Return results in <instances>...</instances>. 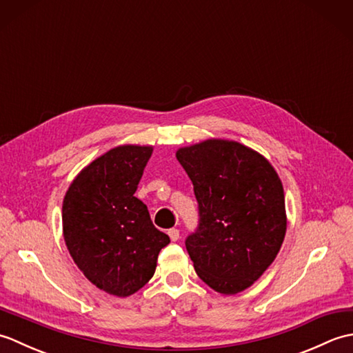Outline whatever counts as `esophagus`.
<instances>
[{"mask_svg":"<svg viewBox=\"0 0 353 353\" xmlns=\"http://www.w3.org/2000/svg\"><path fill=\"white\" fill-rule=\"evenodd\" d=\"M179 235H181V234H179L177 229H170V230H168V236H170L171 241H177Z\"/></svg>","mask_w":353,"mask_h":353,"instance_id":"1","label":"esophagus"}]
</instances>
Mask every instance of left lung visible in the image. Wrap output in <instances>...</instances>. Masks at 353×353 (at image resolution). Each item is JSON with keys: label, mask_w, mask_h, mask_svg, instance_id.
Instances as JSON below:
<instances>
[{"label": "left lung", "mask_w": 353, "mask_h": 353, "mask_svg": "<svg viewBox=\"0 0 353 353\" xmlns=\"http://www.w3.org/2000/svg\"><path fill=\"white\" fill-rule=\"evenodd\" d=\"M194 185L197 230L185 245L199 277L221 294H236L274 261L287 230L283 186L264 156L239 142L206 139L179 148Z\"/></svg>", "instance_id": "1"}]
</instances>
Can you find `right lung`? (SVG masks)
<instances>
[{
	"instance_id": "1",
	"label": "right lung",
	"mask_w": 353,
	"mask_h": 353,
	"mask_svg": "<svg viewBox=\"0 0 353 353\" xmlns=\"http://www.w3.org/2000/svg\"><path fill=\"white\" fill-rule=\"evenodd\" d=\"M150 145H119L81 170L65 194L63 238L74 262L97 288L127 297L152 279L170 236L134 197Z\"/></svg>"
}]
</instances>
